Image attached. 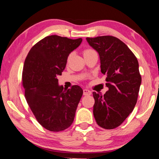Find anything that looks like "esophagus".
<instances>
[{"mask_svg": "<svg viewBox=\"0 0 159 159\" xmlns=\"http://www.w3.org/2000/svg\"><path fill=\"white\" fill-rule=\"evenodd\" d=\"M91 95V91L88 89L83 90V95Z\"/></svg>", "mask_w": 159, "mask_h": 159, "instance_id": "34e87169", "label": "esophagus"}]
</instances>
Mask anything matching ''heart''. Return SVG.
<instances>
[{"label":"heart","instance_id":"obj_1","mask_svg":"<svg viewBox=\"0 0 159 159\" xmlns=\"http://www.w3.org/2000/svg\"><path fill=\"white\" fill-rule=\"evenodd\" d=\"M93 51H95V50H93V49H91V48H87V49H85L84 50H83V55H84L85 54H87V53H89V52H93ZM71 54H70V55L68 56V57H67V61H69L70 58H71Z\"/></svg>","mask_w":159,"mask_h":159}]
</instances>
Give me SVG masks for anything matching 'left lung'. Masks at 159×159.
Instances as JSON below:
<instances>
[{"label":"left lung","mask_w":159,"mask_h":159,"mask_svg":"<svg viewBox=\"0 0 159 159\" xmlns=\"http://www.w3.org/2000/svg\"><path fill=\"white\" fill-rule=\"evenodd\" d=\"M98 51L102 73L109 88L104 95L93 92L94 117L101 128L111 130L122 124L133 111L142 82L137 57L118 38L102 36L86 38Z\"/></svg>","instance_id":"8db88e82"}]
</instances>
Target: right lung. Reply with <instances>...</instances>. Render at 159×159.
<instances>
[{"mask_svg":"<svg viewBox=\"0 0 159 159\" xmlns=\"http://www.w3.org/2000/svg\"><path fill=\"white\" fill-rule=\"evenodd\" d=\"M81 42V38L52 35L36 43L25 59L22 86L26 100L37 121L50 131L66 130L74 121L83 90L77 85L64 90L57 77L65 69L69 53Z\"/></svg>","mask_w":159,"mask_h":159,"instance_id":"add662e5","label":"right lung"}]
</instances>
